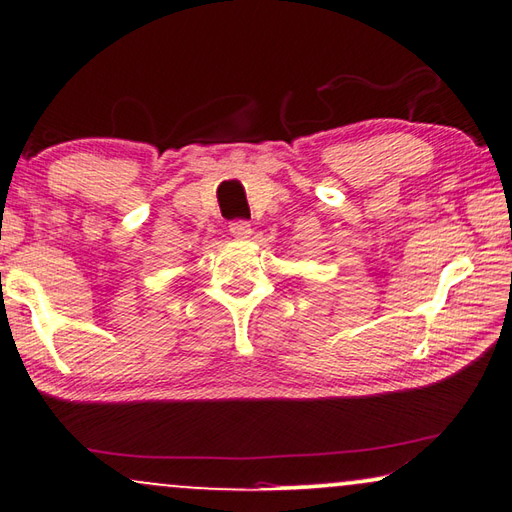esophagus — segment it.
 <instances>
[{
    "mask_svg": "<svg viewBox=\"0 0 512 512\" xmlns=\"http://www.w3.org/2000/svg\"><path fill=\"white\" fill-rule=\"evenodd\" d=\"M228 230H230V235L237 237V239H246V237L253 235V228H250L246 219H235V222L228 226Z\"/></svg>",
    "mask_w": 512,
    "mask_h": 512,
    "instance_id": "34e87169",
    "label": "esophagus"
}]
</instances>
